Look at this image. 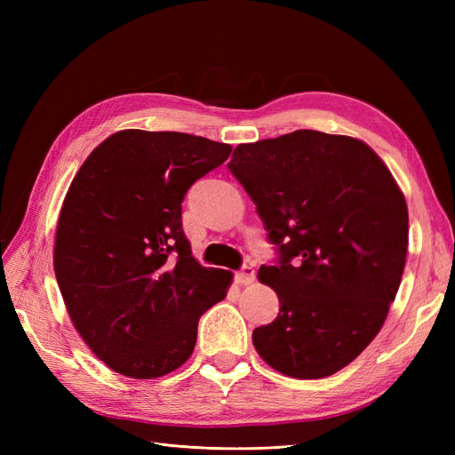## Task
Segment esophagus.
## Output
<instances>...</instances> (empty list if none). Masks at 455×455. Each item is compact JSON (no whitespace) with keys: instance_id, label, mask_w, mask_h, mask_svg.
Wrapping results in <instances>:
<instances>
[{"instance_id":"1","label":"esophagus","mask_w":455,"mask_h":455,"mask_svg":"<svg viewBox=\"0 0 455 455\" xmlns=\"http://www.w3.org/2000/svg\"><path fill=\"white\" fill-rule=\"evenodd\" d=\"M254 277H256V273H254V269L249 267V266H244L241 271L235 273V281H237L241 286L252 284V283H254Z\"/></svg>"}]
</instances>
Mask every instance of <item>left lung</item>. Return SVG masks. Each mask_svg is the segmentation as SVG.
<instances>
[{"instance_id":"1","label":"left lung","mask_w":455,"mask_h":455,"mask_svg":"<svg viewBox=\"0 0 455 455\" xmlns=\"http://www.w3.org/2000/svg\"><path fill=\"white\" fill-rule=\"evenodd\" d=\"M228 167L281 254L258 271L281 306L252 332L258 355L291 378L336 374L378 336L401 286L404 194L374 149L343 134L301 129L239 144Z\"/></svg>"}]
</instances>
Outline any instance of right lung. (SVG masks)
Here are the masks:
<instances>
[{
  "label": "right lung",
  "mask_w": 455,
  "mask_h": 455,
  "mask_svg": "<svg viewBox=\"0 0 455 455\" xmlns=\"http://www.w3.org/2000/svg\"><path fill=\"white\" fill-rule=\"evenodd\" d=\"M229 154L203 136L125 129L91 151L68 188L54 275L79 336L121 376L180 368L201 315L228 294L233 273L191 256L182 201Z\"/></svg>",
  "instance_id": "right-lung-1"
}]
</instances>
